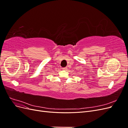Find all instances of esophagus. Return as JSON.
<instances>
[{
	"instance_id": "34e87169",
	"label": "esophagus",
	"mask_w": 128,
	"mask_h": 128,
	"mask_svg": "<svg viewBox=\"0 0 128 128\" xmlns=\"http://www.w3.org/2000/svg\"><path fill=\"white\" fill-rule=\"evenodd\" d=\"M62 70H67V67H64V68H62Z\"/></svg>"
}]
</instances>
